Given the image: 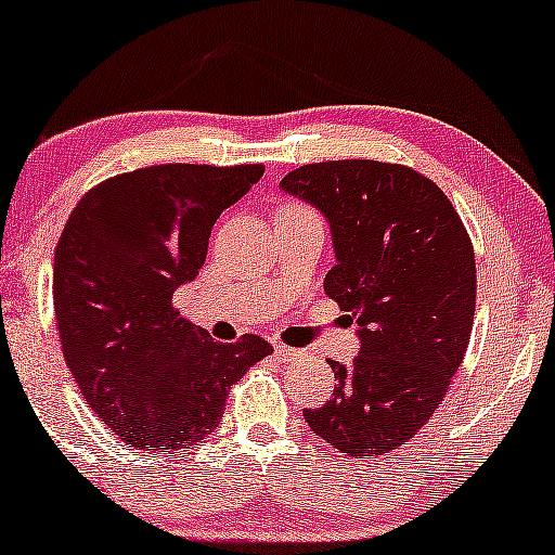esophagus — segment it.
I'll return each instance as SVG.
<instances>
[{"label": "esophagus", "mask_w": 555, "mask_h": 555, "mask_svg": "<svg viewBox=\"0 0 555 555\" xmlns=\"http://www.w3.org/2000/svg\"><path fill=\"white\" fill-rule=\"evenodd\" d=\"M273 349H276V353L282 359H292L297 357V349H292V346H284V344H273Z\"/></svg>", "instance_id": "obj_1"}]
</instances>
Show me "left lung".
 I'll use <instances>...</instances> for the list:
<instances>
[{"label": "left lung", "mask_w": 555, "mask_h": 555, "mask_svg": "<svg viewBox=\"0 0 555 555\" xmlns=\"http://www.w3.org/2000/svg\"><path fill=\"white\" fill-rule=\"evenodd\" d=\"M331 224L325 295L357 318L362 351L333 362L338 387L307 409L312 434L351 457L398 450L439 409L468 351L476 253L434 180L379 159H328L282 180Z\"/></svg>", "instance_id": "left-lung-1"}]
</instances>
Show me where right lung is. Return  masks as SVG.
Here are the masks:
<instances>
[{
	"label": "right lung",
	"instance_id": "1",
	"mask_svg": "<svg viewBox=\"0 0 555 555\" xmlns=\"http://www.w3.org/2000/svg\"><path fill=\"white\" fill-rule=\"evenodd\" d=\"M263 165H150L79 198L53 256V310L72 375L126 444L176 455L214 431L230 387L273 346L219 344L172 305L211 227Z\"/></svg>",
	"mask_w": 555,
	"mask_h": 555
}]
</instances>
